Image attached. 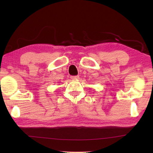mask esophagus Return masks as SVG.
I'll list each match as a JSON object with an SVG mask.
<instances>
[{"label":"esophagus","instance_id":"1","mask_svg":"<svg viewBox=\"0 0 153 153\" xmlns=\"http://www.w3.org/2000/svg\"><path fill=\"white\" fill-rule=\"evenodd\" d=\"M71 79H79V76H71Z\"/></svg>","mask_w":153,"mask_h":153}]
</instances>
